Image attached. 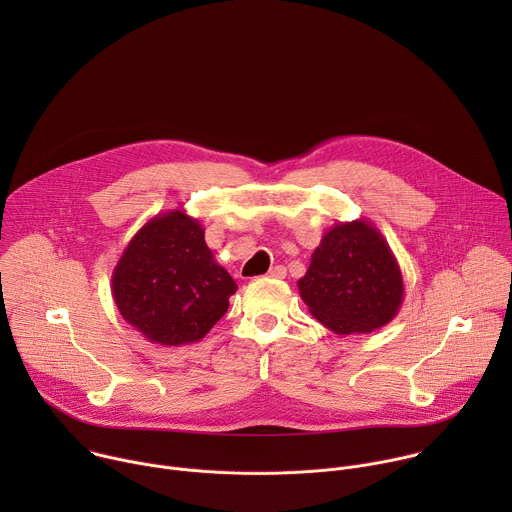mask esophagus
<instances>
[{"label":"esophagus","instance_id":"1","mask_svg":"<svg viewBox=\"0 0 512 512\" xmlns=\"http://www.w3.org/2000/svg\"><path fill=\"white\" fill-rule=\"evenodd\" d=\"M269 277H273V279H283L285 275H287V269L283 267V265H275V267H271L269 269V273H267Z\"/></svg>","mask_w":512,"mask_h":512}]
</instances>
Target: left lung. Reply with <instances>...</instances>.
I'll use <instances>...</instances> for the list:
<instances>
[{"instance_id":"left-lung-1","label":"left lung","mask_w":512,"mask_h":512,"mask_svg":"<svg viewBox=\"0 0 512 512\" xmlns=\"http://www.w3.org/2000/svg\"><path fill=\"white\" fill-rule=\"evenodd\" d=\"M298 289L310 314L340 336L389 324L403 304L401 267L381 231L364 218L324 233Z\"/></svg>"}]
</instances>
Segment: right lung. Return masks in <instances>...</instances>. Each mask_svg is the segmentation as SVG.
I'll return each mask as SVG.
<instances>
[{
    "label": "right lung",
    "mask_w": 512,
    "mask_h": 512,
    "mask_svg": "<svg viewBox=\"0 0 512 512\" xmlns=\"http://www.w3.org/2000/svg\"><path fill=\"white\" fill-rule=\"evenodd\" d=\"M127 324L160 346L202 340L229 310L235 279L214 261L204 229L182 208L150 218L127 243L111 277Z\"/></svg>",
    "instance_id": "right-lung-1"
}]
</instances>
